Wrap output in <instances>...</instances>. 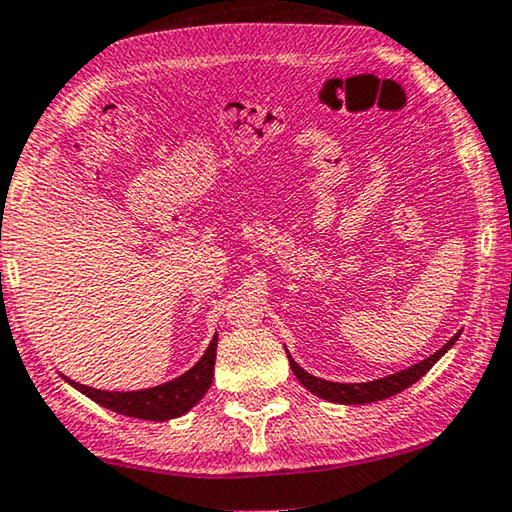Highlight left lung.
I'll use <instances>...</instances> for the list:
<instances>
[{"mask_svg": "<svg viewBox=\"0 0 512 512\" xmlns=\"http://www.w3.org/2000/svg\"><path fill=\"white\" fill-rule=\"evenodd\" d=\"M460 332L455 334L451 341L444 343L435 355H430L428 359L419 361L405 371H398L393 375H384L377 377V380L371 382H332V380H322V377H316L311 373H306L304 368L297 364V361L290 357V352L286 350L288 355V364L293 368V373L297 380H300L306 389H309L313 396H318L322 400H329V403H341V405H366V403H375V400H384L396 396L407 387H412L414 382H419L423 375H426L432 366L442 359L448 350L453 348V343L458 341ZM286 348V345H283Z\"/></svg>", "mask_w": 512, "mask_h": 512, "instance_id": "8db88e82", "label": "left lung"}]
</instances>
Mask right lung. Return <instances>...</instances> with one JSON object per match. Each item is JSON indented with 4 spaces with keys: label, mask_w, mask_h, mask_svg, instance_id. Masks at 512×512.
Returning <instances> with one entry per match:
<instances>
[{
    "label": "right lung",
    "mask_w": 512,
    "mask_h": 512,
    "mask_svg": "<svg viewBox=\"0 0 512 512\" xmlns=\"http://www.w3.org/2000/svg\"><path fill=\"white\" fill-rule=\"evenodd\" d=\"M215 357H217V332L212 336L210 345L203 352L201 359L185 371L183 375L174 377V380L157 384V387L139 389V391H107V389H93L70 380L64 373H59L70 387L84 393L93 403H98L107 410L116 414L132 416V419H146V421H169L176 416H183L206 396L210 389L212 377H215Z\"/></svg>",
    "instance_id": "1"
}]
</instances>
